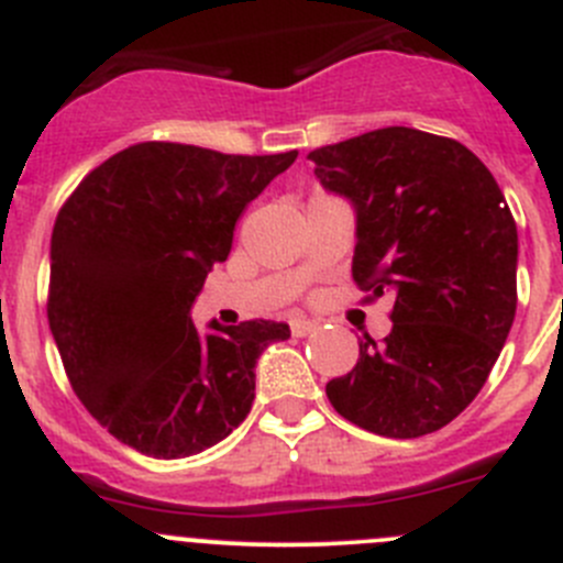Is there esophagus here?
<instances>
[{
  "mask_svg": "<svg viewBox=\"0 0 563 563\" xmlns=\"http://www.w3.org/2000/svg\"><path fill=\"white\" fill-rule=\"evenodd\" d=\"M290 329H292V334H296V336H307V334H312V331H318L320 323H318V320L296 318V320H292V323H290Z\"/></svg>",
  "mask_w": 563,
  "mask_h": 563,
  "instance_id": "34e87169",
  "label": "esophagus"
}]
</instances>
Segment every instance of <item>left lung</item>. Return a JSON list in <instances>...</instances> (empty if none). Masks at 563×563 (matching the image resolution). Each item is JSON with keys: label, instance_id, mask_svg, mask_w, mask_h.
Listing matches in <instances>:
<instances>
[{"label": "left lung", "instance_id": "8db88e82", "mask_svg": "<svg viewBox=\"0 0 563 563\" xmlns=\"http://www.w3.org/2000/svg\"><path fill=\"white\" fill-rule=\"evenodd\" d=\"M356 212L353 282L393 296V331L325 384L336 415L415 439L475 400L517 312V223L495 176L451 137L384 126L309 152ZM504 207L500 208L499 205Z\"/></svg>", "mask_w": 563, "mask_h": 563}]
</instances>
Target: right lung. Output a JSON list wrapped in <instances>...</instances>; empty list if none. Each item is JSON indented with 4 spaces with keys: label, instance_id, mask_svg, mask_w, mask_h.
<instances>
[{
    "label": "right lung",
    "instance_id": "right-lung-1",
    "mask_svg": "<svg viewBox=\"0 0 563 563\" xmlns=\"http://www.w3.org/2000/svg\"><path fill=\"white\" fill-rule=\"evenodd\" d=\"M296 157L137 143L90 170L57 212L49 329L77 398L118 442L181 459L245 420L256 358L290 325L212 320L201 334L190 307L245 207Z\"/></svg>",
    "mask_w": 563,
    "mask_h": 563
}]
</instances>
